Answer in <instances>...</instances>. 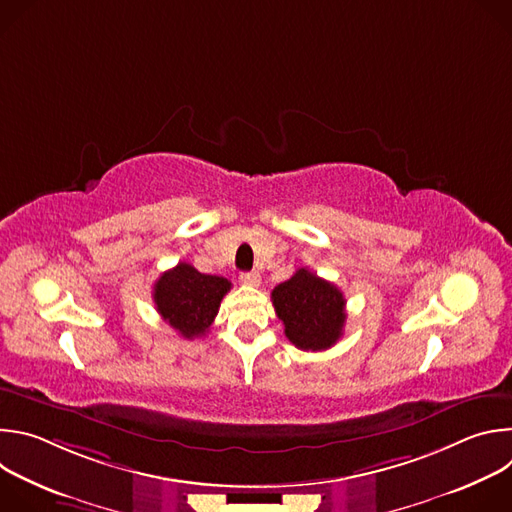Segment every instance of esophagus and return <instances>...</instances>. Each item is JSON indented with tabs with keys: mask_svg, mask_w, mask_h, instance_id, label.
Returning <instances> with one entry per match:
<instances>
[{
	"mask_svg": "<svg viewBox=\"0 0 512 512\" xmlns=\"http://www.w3.org/2000/svg\"><path fill=\"white\" fill-rule=\"evenodd\" d=\"M259 281H261V275H259L257 271H245V273H241V283H245V285L255 287V285H259Z\"/></svg>",
	"mask_w": 512,
	"mask_h": 512,
	"instance_id": "obj_1",
	"label": "esophagus"
}]
</instances>
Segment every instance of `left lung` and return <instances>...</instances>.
<instances>
[{"mask_svg":"<svg viewBox=\"0 0 512 512\" xmlns=\"http://www.w3.org/2000/svg\"><path fill=\"white\" fill-rule=\"evenodd\" d=\"M271 302L287 340L300 350L320 352L340 340L346 322L342 291L306 267L279 283L271 291Z\"/></svg>","mask_w":512,"mask_h":512,"instance_id":"obj_1","label":"left lung"}]
</instances>
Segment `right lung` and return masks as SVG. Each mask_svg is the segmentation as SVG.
Segmentation results:
<instances>
[{
    "label": "right lung",
    "instance_id": "obj_1",
    "mask_svg": "<svg viewBox=\"0 0 512 512\" xmlns=\"http://www.w3.org/2000/svg\"><path fill=\"white\" fill-rule=\"evenodd\" d=\"M231 289L227 277L206 275L190 263H178L154 283L152 298L158 314L184 338L204 336Z\"/></svg>",
    "mask_w": 512,
    "mask_h": 512
}]
</instances>
